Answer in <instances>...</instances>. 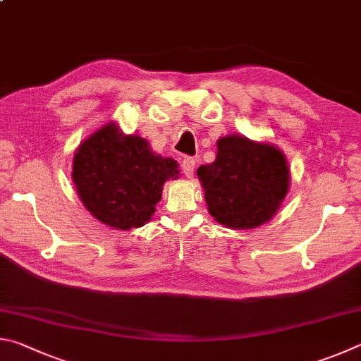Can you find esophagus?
Listing matches in <instances>:
<instances>
[{
    "instance_id": "1",
    "label": "esophagus",
    "mask_w": 361,
    "mask_h": 361,
    "mask_svg": "<svg viewBox=\"0 0 361 361\" xmlns=\"http://www.w3.org/2000/svg\"><path fill=\"white\" fill-rule=\"evenodd\" d=\"M195 166H197V163H195L192 157H187V158H184V161H182V171H184V174H185V177H188V179H192L193 177Z\"/></svg>"
}]
</instances>
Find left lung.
I'll return each instance as SVG.
<instances>
[{
    "label": "left lung",
    "instance_id": "1",
    "mask_svg": "<svg viewBox=\"0 0 361 361\" xmlns=\"http://www.w3.org/2000/svg\"><path fill=\"white\" fill-rule=\"evenodd\" d=\"M207 211L231 230H252L269 222L290 188V168L274 144L228 135L217 141L216 160L201 164Z\"/></svg>",
    "mask_w": 361,
    "mask_h": 361
}]
</instances>
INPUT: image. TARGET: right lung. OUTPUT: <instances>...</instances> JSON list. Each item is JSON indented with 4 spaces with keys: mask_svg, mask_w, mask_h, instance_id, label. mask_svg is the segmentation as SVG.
Returning a JSON list of instances; mask_svg holds the SVG:
<instances>
[{
    "mask_svg": "<svg viewBox=\"0 0 361 361\" xmlns=\"http://www.w3.org/2000/svg\"><path fill=\"white\" fill-rule=\"evenodd\" d=\"M71 176L87 211L126 231L152 219L164 182L179 177V164L155 154L147 139L123 135L116 122H107L75 149Z\"/></svg>",
    "mask_w": 361,
    "mask_h": 361,
    "instance_id": "obj_1",
    "label": "right lung"
}]
</instances>
